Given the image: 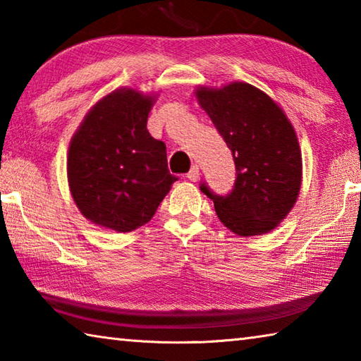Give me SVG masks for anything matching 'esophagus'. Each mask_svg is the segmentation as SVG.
Segmentation results:
<instances>
[{"instance_id": "obj_1", "label": "esophagus", "mask_w": 361, "mask_h": 361, "mask_svg": "<svg viewBox=\"0 0 361 361\" xmlns=\"http://www.w3.org/2000/svg\"><path fill=\"white\" fill-rule=\"evenodd\" d=\"M187 179L192 180V182L198 180V179H200V168L196 166V165H193L192 169H190V171L187 173Z\"/></svg>"}]
</instances>
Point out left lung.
I'll return each instance as SVG.
<instances>
[{"instance_id": "8db88e82", "label": "left lung", "mask_w": 361, "mask_h": 361, "mask_svg": "<svg viewBox=\"0 0 361 361\" xmlns=\"http://www.w3.org/2000/svg\"><path fill=\"white\" fill-rule=\"evenodd\" d=\"M195 96L233 152L235 183L226 196L201 190L214 201L220 221L237 235L275 229L300 193L302 152L280 105L256 86L234 81L196 87Z\"/></svg>"}]
</instances>
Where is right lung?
<instances>
[{
  "label": "right lung",
  "mask_w": 361,
  "mask_h": 361,
  "mask_svg": "<svg viewBox=\"0 0 361 361\" xmlns=\"http://www.w3.org/2000/svg\"><path fill=\"white\" fill-rule=\"evenodd\" d=\"M155 96L121 87L94 105L73 133L67 180L85 219L130 233L152 219L178 178L168 171L166 146L147 132Z\"/></svg>",
  "instance_id": "right-lung-1"
}]
</instances>
